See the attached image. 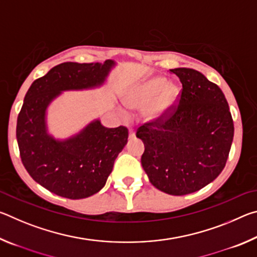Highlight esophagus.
I'll list each match as a JSON object with an SVG mask.
<instances>
[{
  "instance_id": "1",
  "label": "esophagus",
  "mask_w": 257,
  "mask_h": 257,
  "mask_svg": "<svg viewBox=\"0 0 257 257\" xmlns=\"http://www.w3.org/2000/svg\"><path fill=\"white\" fill-rule=\"evenodd\" d=\"M129 137L130 138H134L135 137V130L133 128L129 129Z\"/></svg>"
}]
</instances>
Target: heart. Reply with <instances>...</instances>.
Instances as JSON below:
<instances>
[{
    "mask_svg": "<svg viewBox=\"0 0 257 257\" xmlns=\"http://www.w3.org/2000/svg\"><path fill=\"white\" fill-rule=\"evenodd\" d=\"M177 96L178 87L175 84L168 82L165 78L156 77L134 87L127 94L125 101L135 108H145L154 101L151 114L156 115L172 105Z\"/></svg>",
    "mask_w": 257,
    "mask_h": 257,
    "instance_id": "heart-1",
    "label": "heart"
}]
</instances>
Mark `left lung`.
I'll list each match as a JSON object with an SVG mask.
<instances>
[{
	"mask_svg": "<svg viewBox=\"0 0 257 257\" xmlns=\"http://www.w3.org/2000/svg\"><path fill=\"white\" fill-rule=\"evenodd\" d=\"M182 88L177 103L137 129L145 145L142 165L151 184L182 196L220 175L233 138V120L220 87L199 71L170 69Z\"/></svg>",
	"mask_w": 257,
	"mask_h": 257,
	"instance_id": "left-lung-1",
	"label": "left lung"
}]
</instances>
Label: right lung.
<instances>
[{
  "mask_svg": "<svg viewBox=\"0 0 257 257\" xmlns=\"http://www.w3.org/2000/svg\"><path fill=\"white\" fill-rule=\"evenodd\" d=\"M114 62H64L35 80L17 121L24 167L33 179L61 197L80 199L101 190L116 156L128 142V129L103 127L98 120L77 136L55 141L46 132V107L62 90L99 86Z\"/></svg>",
  "mask_w": 257,
  "mask_h": 257,
  "instance_id": "obj_1",
  "label": "right lung"
}]
</instances>
